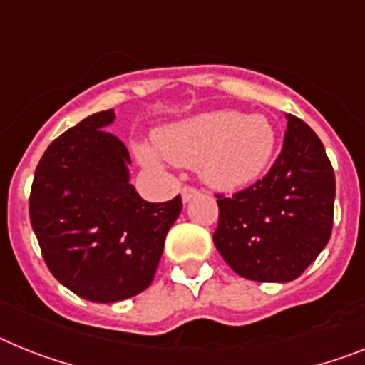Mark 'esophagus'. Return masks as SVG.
I'll return each mask as SVG.
<instances>
[{
	"mask_svg": "<svg viewBox=\"0 0 365 365\" xmlns=\"http://www.w3.org/2000/svg\"><path fill=\"white\" fill-rule=\"evenodd\" d=\"M198 195H200V191H198V189L183 187L182 189V202H183V204H187L189 200H192V198L198 197Z\"/></svg>",
	"mask_w": 365,
	"mask_h": 365,
	"instance_id": "esophagus-1",
	"label": "esophagus"
}]
</instances>
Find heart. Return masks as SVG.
I'll return each instance as SVG.
<instances>
[{
    "label": "heart",
    "instance_id": "b5f03b06",
    "mask_svg": "<svg viewBox=\"0 0 365 365\" xmlns=\"http://www.w3.org/2000/svg\"><path fill=\"white\" fill-rule=\"evenodd\" d=\"M154 146L170 163L198 168V176L219 191H237L265 173L277 148V131L263 115L210 111L159 128ZM145 167L158 168L159 155L148 145H137Z\"/></svg>",
    "mask_w": 365,
    "mask_h": 365
}]
</instances>
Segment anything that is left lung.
<instances>
[{
  "mask_svg": "<svg viewBox=\"0 0 365 365\" xmlns=\"http://www.w3.org/2000/svg\"><path fill=\"white\" fill-rule=\"evenodd\" d=\"M284 146L263 180L234 197H217L213 243L240 277L292 282L327 247L336 180L323 143L301 118L286 115Z\"/></svg>",
  "mask_w": 365,
  "mask_h": 365,
  "instance_id": "left-lung-1",
  "label": "left lung"
}]
</instances>
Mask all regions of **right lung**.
Instances as JSON below:
<instances>
[{
  "label": "right lung",
  "instance_id": "obj_1",
  "mask_svg": "<svg viewBox=\"0 0 365 365\" xmlns=\"http://www.w3.org/2000/svg\"><path fill=\"white\" fill-rule=\"evenodd\" d=\"M94 113L55 139L35 170L29 217L57 280L81 299L118 302L152 284L165 237L182 211L178 195L150 204L130 183L131 158Z\"/></svg>",
  "mask_w": 365,
  "mask_h": 365
}]
</instances>
